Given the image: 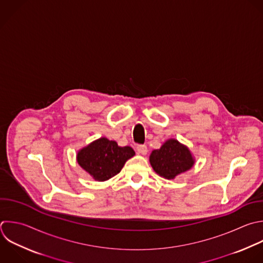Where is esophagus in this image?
Here are the masks:
<instances>
[{"instance_id":"1","label":"esophagus","mask_w":263,"mask_h":263,"mask_svg":"<svg viewBox=\"0 0 263 263\" xmlns=\"http://www.w3.org/2000/svg\"><path fill=\"white\" fill-rule=\"evenodd\" d=\"M137 151L142 154V155H146L148 152V148L146 145H138L137 146Z\"/></svg>"}]
</instances>
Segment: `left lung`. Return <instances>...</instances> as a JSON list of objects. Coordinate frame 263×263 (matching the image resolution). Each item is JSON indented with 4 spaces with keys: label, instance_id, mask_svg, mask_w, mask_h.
Wrapping results in <instances>:
<instances>
[{
    "label": "left lung",
    "instance_id": "left-lung-1",
    "mask_svg": "<svg viewBox=\"0 0 263 263\" xmlns=\"http://www.w3.org/2000/svg\"><path fill=\"white\" fill-rule=\"evenodd\" d=\"M150 163L159 176L165 179H174L181 173L191 168L194 160L187 147L177 140L171 139L160 149L152 151Z\"/></svg>",
    "mask_w": 263,
    "mask_h": 263
}]
</instances>
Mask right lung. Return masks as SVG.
<instances>
[{"instance_id":"right-lung-1","label":"right lung","mask_w":263,"mask_h":263,"mask_svg":"<svg viewBox=\"0 0 263 263\" xmlns=\"http://www.w3.org/2000/svg\"><path fill=\"white\" fill-rule=\"evenodd\" d=\"M134 155L133 148L119 147L115 141L101 138L80 150L77 161L93 179L106 181L117 175Z\"/></svg>"}]
</instances>
